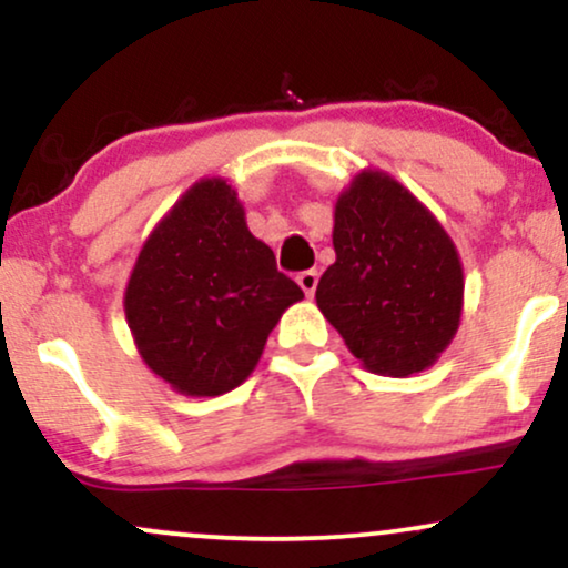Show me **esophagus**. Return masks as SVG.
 <instances>
[{"label": "esophagus", "mask_w": 568, "mask_h": 568, "mask_svg": "<svg viewBox=\"0 0 568 568\" xmlns=\"http://www.w3.org/2000/svg\"><path fill=\"white\" fill-rule=\"evenodd\" d=\"M296 283L302 285V291L306 293V296H312V293H315V288H317V272H315V270L298 272Z\"/></svg>", "instance_id": "obj_1"}]
</instances>
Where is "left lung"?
Here are the masks:
<instances>
[{
	"instance_id": "8db88e82",
	"label": "left lung",
	"mask_w": 568,
	"mask_h": 568,
	"mask_svg": "<svg viewBox=\"0 0 568 568\" xmlns=\"http://www.w3.org/2000/svg\"><path fill=\"white\" fill-rule=\"evenodd\" d=\"M334 251L315 298L352 355L387 376L433 366L465 304L459 251L440 221L400 181L366 168L336 200Z\"/></svg>"
}]
</instances>
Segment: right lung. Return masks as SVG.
Returning <instances> with one entry per match:
<instances>
[{
  "label": "right lung",
  "mask_w": 568,
  "mask_h": 568,
  "mask_svg": "<svg viewBox=\"0 0 568 568\" xmlns=\"http://www.w3.org/2000/svg\"><path fill=\"white\" fill-rule=\"evenodd\" d=\"M304 291L277 272L224 179H200L143 243L125 288L141 361L189 397H216L256 368L266 336Z\"/></svg>",
  "instance_id": "obj_1"
}]
</instances>
